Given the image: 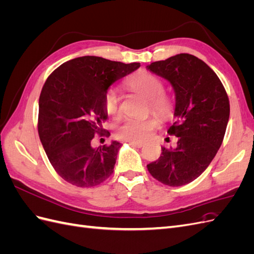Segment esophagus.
<instances>
[{
    "label": "esophagus",
    "mask_w": 254,
    "mask_h": 254,
    "mask_svg": "<svg viewBox=\"0 0 254 254\" xmlns=\"http://www.w3.org/2000/svg\"><path fill=\"white\" fill-rule=\"evenodd\" d=\"M129 143L131 144L132 146H134V147H137V148H141V147H143V146H144V143H141V142H131V141H129Z\"/></svg>",
    "instance_id": "obj_1"
}]
</instances>
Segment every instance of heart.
I'll list each match as a JSON object with an SVG mask.
<instances>
[{
    "label": "heart",
    "instance_id": "heart-1",
    "mask_svg": "<svg viewBox=\"0 0 254 254\" xmlns=\"http://www.w3.org/2000/svg\"><path fill=\"white\" fill-rule=\"evenodd\" d=\"M126 86L148 99V110L162 119L171 118L175 105L173 99L164 94L165 86L163 80L156 74L147 71H141L132 75L127 81ZM103 106L106 113L112 118H118L122 112L121 97L118 90L109 88L105 92L103 97ZM159 125L156 118L145 120L128 119L122 124L117 135L120 139L131 142H144L150 136L151 131Z\"/></svg>",
    "mask_w": 254,
    "mask_h": 254
}]
</instances>
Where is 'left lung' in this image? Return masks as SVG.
Instances as JSON below:
<instances>
[{"mask_svg": "<svg viewBox=\"0 0 254 254\" xmlns=\"http://www.w3.org/2000/svg\"><path fill=\"white\" fill-rule=\"evenodd\" d=\"M147 68L174 87L177 121L167 133L178 137L177 147H162L160 158L147 170L165 186H186L206 170L224 141L229 97L216 73L190 54L156 61Z\"/></svg>", "mask_w": 254, "mask_h": 254, "instance_id": "left-lung-1", "label": "left lung"}]
</instances>
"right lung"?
<instances>
[{
  "label": "right lung",
  "instance_id": "add662e5",
  "mask_svg": "<svg viewBox=\"0 0 254 254\" xmlns=\"http://www.w3.org/2000/svg\"><path fill=\"white\" fill-rule=\"evenodd\" d=\"M140 67L96 56H83L58 66L44 82L39 97L38 133L55 172L78 188H92L113 174L121 144L92 147L95 134H105V92Z\"/></svg>",
  "mask_w": 254,
  "mask_h": 254
}]
</instances>
